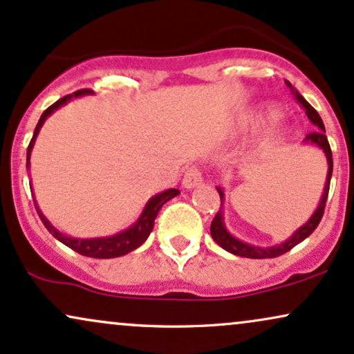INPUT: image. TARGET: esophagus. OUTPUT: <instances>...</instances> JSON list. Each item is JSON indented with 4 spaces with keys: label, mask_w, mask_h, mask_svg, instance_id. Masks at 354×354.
Returning <instances> with one entry per match:
<instances>
[{
    "label": "esophagus",
    "mask_w": 354,
    "mask_h": 354,
    "mask_svg": "<svg viewBox=\"0 0 354 354\" xmlns=\"http://www.w3.org/2000/svg\"><path fill=\"white\" fill-rule=\"evenodd\" d=\"M201 184H202L201 170H198L197 167H190L185 172L184 178H182V187L187 190H190V189H195V187L201 185Z\"/></svg>",
    "instance_id": "obj_1"
}]
</instances>
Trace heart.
I'll return each mask as SVG.
<instances>
[{"instance_id": "1", "label": "heart", "mask_w": 354, "mask_h": 354, "mask_svg": "<svg viewBox=\"0 0 354 354\" xmlns=\"http://www.w3.org/2000/svg\"><path fill=\"white\" fill-rule=\"evenodd\" d=\"M278 115H280V111H278L277 106H272V104H261V106L253 107L252 111L245 112V114L240 115V119L236 120L235 131L239 132V134H247V132L259 131V129L265 127L267 124L278 119ZM288 137H290L288 129L285 127L268 129L267 134L263 136V140H261V149H263V151H272V149L280 147L281 144L286 142Z\"/></svg>"}]
</instances>
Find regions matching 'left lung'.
Returning <instances> with one entry per match:
<instances>
[{"label":"left lung","instance_id":"left-lung-1","mask_svg":"<svg viewBox=\"0 0 354 354\" xmlns=\"http://www.w3.org/2000/svg\"><path fill=\"white\" fill-rule=\"evenodd\" d=\"M292 87V86H290ZM292 94L297 99V102L305 109V114L308 115V119L311 120V124L318 127L317 132H311L305 137L303 140V145H310V147H317L325 153L326 157V164H328V172H326V182L325 187H323V194L322 198H319V203L315 209L311 217L303 223L301 227H298L297 230L293 232L288 239L283 240L281 243H275V245H267V247H261V245H252L248 242H243V240L236 239L228 232V228L225 227V222H223V202H225V192H223L222 187H217V192L220 195V201H222V207L215 215V218L212 220L210 225V235L212 239L217 242V245L223 248V250L234 253L236 257H243V259H275V257L283 255V253L290 252L295 245L301 243L303 240L308 239V236L313 234L315 228L318 227L319 220L323 217V212H325V205H326V198H328V192H330V180H331V174H333V157H331V149L330 144H328V137L325 134V124H323L322 118L313 107L306 102V99L298 93L297 89L292 87Z\"/></svg>","mask_w":354,"mask_h":354}]
</instances>
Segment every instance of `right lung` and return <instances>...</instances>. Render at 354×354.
Returning a JSON list of instances; mask_svg holds the SVG:
<instances>
[{"instance_id": "right-lung-1", "label": "right lung", "mask_w": 354, "mask_h": 354, "mask_svg": "<svg viewBox=\"0 0 354 354\" xmlns=\"http://www.w3.org/2000/svg\"><path fill=\"white\" fill-rule=\"evenodd\" d=\"M89 94H91V91L82 89V91H77V93L64 95V97L54 102L53 106H49L48 109L43 112V115H41L39 122H37V126L35 129V134H32V139H31V142H29V147L26 152V169L28 170H29V167H31V162H29V159H31V152H32V147H35L36 137H37V134H39L41 127H43L46 119H48L51 114H54V112L59 109V107L66 106L69 101H73V99L82 97V95H89ZM29 187H31V194L35 195V192H32L31 182H29ZM178 194L180 192H178L177 189H167V190H164V192L156 194L153 197L149 198L147 203L144 205L142 212H140L139 218H137L131 227H127L126 230L119 232V234H114L109 236H95V239H77V236H71L68 234H62V232L57 230V228L44 217V214L41 212L39 207H37L36 198H35V205H36L37 215H39L41 222H43L44 227L48 228L49 234H51L54 239L59 240L61 243H64L66 247L73 248L74 252L81 253V255H84V257H91V259H115V257H122L129 252L136 250V248H139L140 245L147 240V236L151 235V232L153 228V220H156L157 214H159V210L162 209V205H164L165 202H169L170 198L177 197Z\"/></svg>"}]
</instances>
